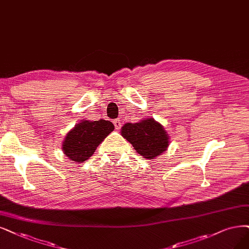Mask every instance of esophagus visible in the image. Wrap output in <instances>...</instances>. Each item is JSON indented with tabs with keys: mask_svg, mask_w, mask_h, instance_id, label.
Here are the masks:
<instances>
[{
	"mask_svg": "<svg viewBox=\"0 0 249 249\" xmlns=\"http://www.w3.org/2000/svg\"><path fill=\"white\" fill-rule=\"evenodd\" d=\"M121 121H120V119H116L115 121H114V125H115V127H116V129H120V128H121Z\"/></svg>",
	"mask_w": 249,
	"mask_h": 249,
	"instance_id": "1",
	"label": "esophagus"
}]
</instances>
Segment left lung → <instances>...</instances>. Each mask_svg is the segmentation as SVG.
<instances>
[{
    "mask_svg": "<svg viewBox=\"0 0 249 249\" xmlns=\"http://www.w3.org/2000/svg\"><path fill=\"white\" fill-rule=\"evenodd\" d=\"M121 135L143 158L152 160L167 150L169 134L154 118H144L137 123H126Z\"/></svg>",
    "mask_w": 249,
    "mask_h": 249,
    "instance_id": "1",
    "label": "left lung"
}]
</instances>
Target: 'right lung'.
Returning <instances> with one entry per match:
<instances>
[{"instance_id":"1","label":"right lung","mask_w":249,"mask_h":249,"mask_svg":"<svg viewBox=\"0 0 249 249\" xmlns=\"http://www.w3.org/2000/svg\"><path fill=\"white\" fill-rule=\"evenodd\" d=\"M114 129V124L104 119H99L98 121L82 120L64 137L62 152L71 161L85 162Z\"/></svg>"}]
</instances>
